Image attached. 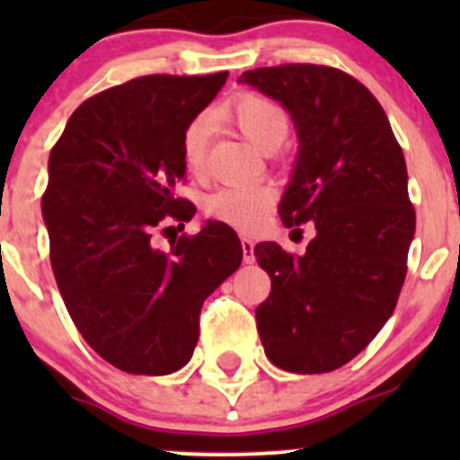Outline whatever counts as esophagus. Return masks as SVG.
I'll return each mask as SVG.
<instances>
[{
	"mask_svg": "<svg viewBox=\"0 0 460 460\" xmlns=\"http://www.w3.org/2000/svg\"><path fill=\"white\" fill-rule=\"evenodd\" d=\"M253 249H256V243H253L249 235H243V260L247 264H252L256 256H253Z\"/></svg>",
	"mask_w": 460,
	"mask_h": 460,
	"instance_id": "1",
	"label": "esophagus"
}]
</instances>
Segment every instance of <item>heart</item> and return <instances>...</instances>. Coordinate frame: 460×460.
Returning a JSON list of instances; mask_svg holds the SVG:
<instances>
[{
    "mask_svg": "<svg viewBox=\"0 0 460 460\" xmlns=\"http://www.w3.org/2000/svg\"><path fill=\"white\" fill-rule=\"evenodd\" d=\"M213 119L238 128L260 151L273 153L287 142L291 133V115L285 106L264 93L244 91L220 102L211 115L202 113L187 124L180 142L182 162L193 178L207 173L208 140H211ZM273 187L264 182L226 184L204 198L202 207L211 220L225 222L235 229L249 231L262 220L269 204L273 202Z\"/></svg>",
    "mask_w": 460,
    "mask_h": 460,
    "instance_id": "heart-1",
    "label": "heart"
}]
</instances>
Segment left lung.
<instances>
[{"mask_svg": "<svg viewBox=\"0 0 460 460\" xmlns=\"http://www.w3.org/2000/svg\"><path fill=\"white\" fill-rule=\"evenodd\" d=\"M240 82L294 118L300 151L278 213L287 229L316 226L305 256L276 243L253 249L271 278L256 309L260 341L285 372H332L396 309L416 229L405 155L372 91L341 68L280 64Z\"/></svg>", "mask_w": 460, "mask_h": 460, "instance_id": "8db88e82", "label": "left lung"}]
</instances>
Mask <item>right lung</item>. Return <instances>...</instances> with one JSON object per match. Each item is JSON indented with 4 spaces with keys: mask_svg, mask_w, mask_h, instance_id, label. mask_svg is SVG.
<instances>
[{
    "mask_svg": "<svg viewBox=\"0 0 460 460\" xmlns=\"http://www.w3.org/2000/svg\"><path fill=\"white\" fill-rule=\"evenodd\" d=\"M229 73L144 75L75 109L49 157L41 213L50 267L77 332L106 363L164 376L189 363L204 298L243 262L231 226L153 247V235L184 229L196 213L175 196L184 180L187 124Z\"/></svg>",
    "mask_w": 460,
    "mask_h": 460,
    "instance_id": "add662e5",
    "label": "right lung"
}]
</instances>
